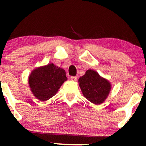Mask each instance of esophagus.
Masks as SVG:
<instances>
[{"label": "esophagus", "mask_w": 146, "mask_h": 146, "mask_svg": "<svg viewBox=\"0 0 146 146\" xmlns=\"http://www.w3.org/2000/svg\"><path fill=\"white\" fill-rule=\"evenodd\" d=\"M70 79L72 81H76L77 80V77L76 76H71Z\"/></svg>", "instance_id": "obj_1"}]
</instances>
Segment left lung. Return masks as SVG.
<instances>
[{"label": "left lung", "instance_id": "left-lung-1", "mask_svg": "<svg viewBox=\"0 0 146 146\" xmlns=\"http://www.w3.org/2000/svg\"><path fill=\"white\" fill-rule=\"evenodd\" d=\"M83 95L92 103L100 104L104 102L111 89L107 80L100 76L96 72L88 70L78 80Z\"/></svg>", "mask_w": 146, "mask_h": 146}]
</instances>
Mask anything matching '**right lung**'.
Returning a JSON list of instances; mask_svg holds the SVG:
<instances>
[{
    "label": "right lung",
    "instance_id": "1",
    "mask_svg": "<svg viewBox=\"0 0 146 146\" xmlns=\"http://www.w3.org/2000/svg\"><path fill=\"white\" fill-rule=\"evenodd\" d=\"M29 80L34 96L40 101H46L56 94L67 78L64 70L49 64L34 70Z\"/></svg>",
    "mask_w": 146,
    "mask_h": 146
}]
</instances>
